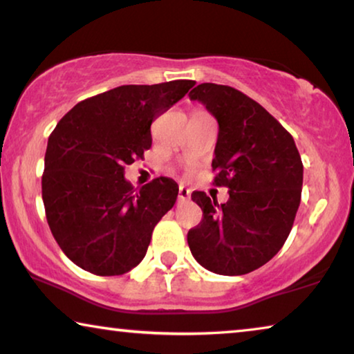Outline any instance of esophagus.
Segmentation results:
<instances>
[{"instance_id": "34e87169", "label": "esophagus", "mask_w": 354, "mask_h": 354, "mask_svg": "<svg viewBox=\"0 0 354 354\" xmlns=\"http://www.w3.org/2000/svg\"><path fill=\"white\" fill-rule=\"evenodd\" d=\"M189 198H191V191L186 187H179V192H178L179 202H187Z\"/></svg>"}]
</instances>
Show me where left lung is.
<instances>
[{"label": "left lung", "mask_w": 354, "mask_h": 354, "mask_svg": "<svg viewBox=\"0 0 354 354\" xmlns=\"http://www.w3.org/2000/svg\"><path fill=\"white\" fill-rule=\"evenodd\" d=\"M189 98L203 103L219 131L211 167L218 203L205 192L192 200L203 211L187 243L200 266L218 275H245L272 259L286 241L300 205L304 165L294 138L259 103L229 86L205 82Z\"/></svg>", "instance_id": "obj_1"}]
</instances>
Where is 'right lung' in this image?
<instances>
[{"instance_id": "right-lung-1", "label": "right lung", "mask_w": 354, "mask_h": 354, "mask_svg": "<svg viewBox=\"0 0 354 354\" xmlns=\"http://www.w3.org/2000/svg\"><path fill=\"white\" fill-rule=\"evenodd\" d=\"M194 81L120 86L77 103L47 141L42 202L70 261L100 277L124 275L146 256L152 230L173 208L178 184L156 178L138 191L125 165L152 145L151 124Z\"/></svg>"}]
</instances>
